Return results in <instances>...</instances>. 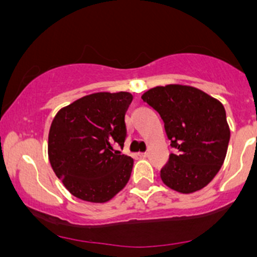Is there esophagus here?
<instances>
[{
    "label": "esophagus",
    "instance_id": "1",
    "mask_svg": "<svg viewBox=\"0 0 257 257\" xmlns=\"http://www.w3.org/2000/svg\"><path fill=\"white\" fill-rule=\"evenodd\" d=\"M140 157H142V158H146V157H148V153H147V152L140 153Z\"/></svg>",
    "mask_w": 257,
    "mask_h": 257
}]
</instances>
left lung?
<instances>
[{
  "label": "left lung",
  "mask_w": 257,
  "mask_h": 257,
  "mask_svg": "<svg viewBox=\"0 0 257 257\" xmlns=\"http://www.w3.org/2000/svg\"><path fill=\"white\" fill-rule=\"evenodd\" d=\"M142 100L160 114L176 153L162 167L166 186L195 193L214 179L226 158L229 142L226 110L217 99L191 86H157Z\"/></svg>",
  "instance_id": "left-lung-1"
}]
</instances>
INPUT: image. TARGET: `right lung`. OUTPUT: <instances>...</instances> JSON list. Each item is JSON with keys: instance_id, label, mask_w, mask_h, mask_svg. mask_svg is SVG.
Wrapping results in <instances>:
<instances>
[{"instance_id": "obj_1", "label": "right lung", "mask_w": 257, "mask_h": 257, "mask_svg": "<svg viewBox=\"0 0 257 257\" xmlns=\"http://www.w3.org/2000/svg\"><path fill=\"white\" fill-rule=\"evenodd\" d=\"M129 92H96L57 112L48 137L53 171L67 190L90 203H106L128 183L132 157L115 151L126 137Z\"/></svg>"}]
</instances>
